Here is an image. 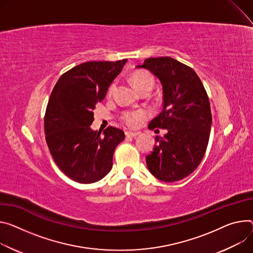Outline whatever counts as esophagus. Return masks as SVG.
<instances>
[{
    "instance_id": "obj_1",
    "label": "esophagus",
    "mask_w": 253,
    "mask_h": 253,
    "mask_svg": "<svg viewBox=\"0 0 253 253\" xmlns=\"http://www.w3.org/2000/svg\"><path fill=\"white\" fill-rule=\"evenodd\" d=\"M125 135L127 137H136V136L139 135V133L138 132H132V131H126Z\"/></svg>"
}]
</instances>
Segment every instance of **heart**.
Instances as JSON below:
<instances>
[{
	"label": "heart",
	"mask_w": 253,
	"mask_h": 253,
	"mask_svg": "<svg viewBox=\"0 0 253 253\" xmlns=\"http://www.w3.org/2000/svg\"><path fill=\"white\" fill-rule=\"evenodd\" d=\"M131 83L136 88V90L140 93L141 90L144 89H152L154 81L152 76L146 71H138L132 74L131 76ZM115 89H116V84L113 83L109 89H108V96H112L114 94ZM144 117V114L140 111H126L122 114L121 120L129 127H136L138 125L139 121Z\"/></svg>",
	"instance_id": "1"
}]
</instances>
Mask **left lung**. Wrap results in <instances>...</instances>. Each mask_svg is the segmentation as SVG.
Wrapping results in <instances>:
<instances>
[{
	"label": "left lung",
	"instance_id": "left-lung-1",
	"mask_svg": "<svg viewBox=\"0 0 253 253\" xmlns=\"http://www.w3.org/2000/svg\"><path fill=\"white\" fill-rule=\"evenodd\" d=\"M143 67L163 84L164 110L148 129H167L164 138L146 156L149 171L158 179L172 182L190 175L201 164L210 138L212 114L209 97L192 67L171 57H150Z\"/></svg>",
	"mask_w": 253,
	"mask_h": 253
}]
</instances>
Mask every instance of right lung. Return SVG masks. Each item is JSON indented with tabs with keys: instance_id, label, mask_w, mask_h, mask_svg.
Segmentation results:
<instances>
[{
	"instance_id": "1",
	"label": "right lung",
	"mask_w": 253,
	"mask_h": 253,
	"mask_svg": "<svg viewBox=\"0 0 253 253\" xmlns=\"http://www.w3.org/2000/svg\"><path fill=\"white\" fill-rule=\"evenodd\" d=\"M127 59L87 61L64 73L54 85L45 111V139L54 163L70 178L81 183L102 179L111 170L113 154L125 139L112 126L93 131L94 109Z\"/></svg>"
}]
</instances>
